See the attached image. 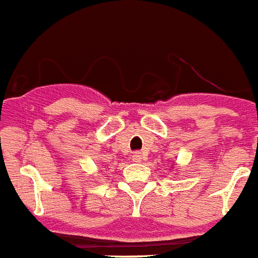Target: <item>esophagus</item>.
<instances>
[{"instance_id":"1","label":"esophagus","mask_w":258,"mask_h":258,"mask_svg":"<svg viewBox=\"0 0 258 258\" xmlns=\"http://www.w3.org/2000/svg\"><path fill=\"white\" fill-rule=\"evenodd\" d=\"M133 160H135L136 162H141L142 161V154L140 153V152H136V153L133 154Z\"/></svg>"}]
</instances>
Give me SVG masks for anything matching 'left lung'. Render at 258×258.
Returning <instances> with one entry per match:
<instances>
[{
	"mask_svg": "<svg viewBox=\"0 0 258 258\" xmlns=\"http://www.w3.org/2000/svg\"><path fill=\"white\" fill-rule=\"evenodd\" d=\"M174 165H176V164H174Z\"/></svg>",
	"mask_w": 258,
	"mask_h": 258,
	"instance_id": "left-lung-1",
	"label": "left lung"
}]
</instances>
